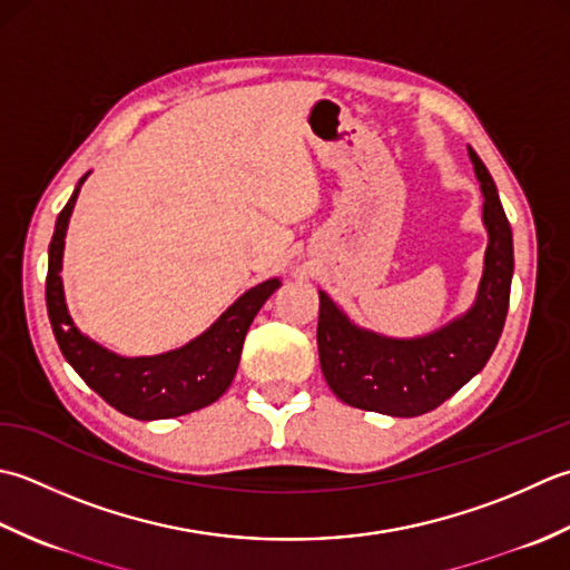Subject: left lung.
Listing matches in <instances>:
<instances>
[{"label": "left lung", "mask_w": 570, "mask_h": 570, "mask_svg": "<svg viewBox=\"0 0 570 570\" xmlns=\"http://www.w3.org/2000/svg\"><path fill=\"white\" fill-rule=\"evenodd\" d=\"M484 206L482 220L490 243L474 305L415 340H391L356 324L320 293L317 346L322 374L334 396L362 411L413 417L438 409L484 368L502 336L514 273L512 226L499 202L490 171L470 147Z\"/></svg>", "instance_id": "8db88e82"}]
</instances>
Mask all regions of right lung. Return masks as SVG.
I'll use <instances>...</instances> for the list:
<instances>
[{"label": "right lung", "instance_id": "add662e5", "mask_svg": "<svg viewBox=\"0 0 570 570\" xmlns=\"http://www.w3.org/2000/svg\"><path fill=\"white\" fill-rule=\"evenodd\" d=\"M86 179L88 174L80 177L73 196L56 218L49 246V275H46V309L66 362L102 401L135 421H159V417H177L206 409L224 396L234 381L250 322L265 299L281 287V281L271 277L250 287L212 327L179 350L135 358L108 352L106 346L78 332L68 315L61 281L68 218L73 214L80 184Z\"/></svg>", "mask_w": 570, "mask_h": 570}]
</instances>
